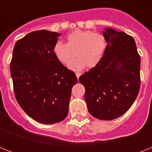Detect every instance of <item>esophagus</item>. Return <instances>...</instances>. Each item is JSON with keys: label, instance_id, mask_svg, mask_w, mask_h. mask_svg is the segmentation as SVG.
<instances>
[{"label": "esophagus", "instance_id": "obj_1", "mask_svg": "<svg viewBox=\"0 0 152 152\" xmlns=\"http://www.w3.org/2000/svg\"><path fill=\"white\" fill-rule=\"evenodd\" d=\"M75 75H76V77H77V78L78 79L79 77H80V75H81V73H80V72H76V73H75Z\"/></svg>", "mask_w": 152, "mask_h": 152}]
</instances>
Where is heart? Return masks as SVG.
<instances>
[{
  "mask_svg": "<svg viewBox=\"0 0 152 152\" xmlns=\"http://www.w3.org/2000/svg\"><path fill=\"white\" fill-rule=\"evenodd\" d=\"M106 47L107 41L103 34L77 29L67 35L65 44L56 42L52 52L58 61L65 64L72 57L73 51L75 57L68 67L73 71H80L85 66L88 68L96 66L101 60Z\"/></svg>",
  "mask_w": 152,
  "mask_h": 152,
  "instance_id": "obj_1",
  "label": "heart"
}]
</instances>
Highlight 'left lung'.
Instances as JSON below:
<instances>
[{
	"instance_id": "8db88e82",
	"label": "left lung",
	"mask_w": 152,
	"mask_h": 152,
	"mask_svg": "<svg viewBox=\"0 0 152 152\" xmlns=\"http://www.w3.org/2000/svg\"><path fill=\"white\" fill-rule=\"evenodd\" d=\"M107 45L100 62L80 76L94 117L112 120L132 107L140 88V56L135 40L124 32L105 28Z\"/></svg>"
}]
</instances>
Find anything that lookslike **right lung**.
<instances>
[{"label": "right lung", "mask_w": 152, "mask_h": 152, "mask_svg": "<svg viewBox=\"0 0 152 152\" xmlns=\"http://www.w3.org/2000/svg\"><path fill=\"white\" fill-rule=\"evenodd\" d=\"M61 34L48 30L31 32L17 42L10 75L17 102L39 123L53 124L66 118L75 74L52 52Z\"/></svg>", "instance_id": "obj_1"}]
</instances>
